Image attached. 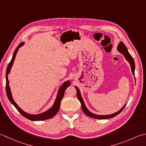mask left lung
Returning a JSON list of instances; mask_svg holds the SVG:
<instances>
[{
    "label": "left lung",
    "instance_id": "left-lung-1",
    "mask_svg": "<svg viewBox=\"0 0 146 146\" xmlns=\"http://www.w3.org/2000/svg\"><path fill=\"white\" fill-rule=\"evenodd\" d=\"M117 50L119 52H120L121 54H123L125 56V58L126 60L129 62V64H130V67H131V70H132V72L133 74V75H135V62L134 60H133V57L132 56L130 55V53L128 52V50L126 46L125 45L124 43L122 42V41H120V43L118 44V45L117 46ZM75 88L76 89V91H77V98H78V100H79L80 103L81 104V108L82 109V111H84V113L86 115H87L89 117H90L91 118H96V119H107V118H110L112 117H114L115 116H117V115H118L120 113V112H121V111L123 110V108H125V106H126V104L122 108H121L120 110L118 111L117 112L113 114H111V115H96V114H94L93 113L90 112V111L88 110V108H86V106L84 104V101H83L82 98L81 96V93H80V91L78 89V88L76 87L75 86Z\"/></svg>",
    "mask_w": 146,
    "mask_h": 146
}]
</instances>
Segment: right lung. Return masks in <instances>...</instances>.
Wrapping results in <instances>:
<instances>
[{
  "mask_svg": "<svg viewBox=\"0 0 146 146\" xmlns=\"http://www.w3.org/2000/svg\"><path fill=\"white\" fill-rule=\"evenodd\" d=\"M23 44H24V43L22 42V43H21L18 46H17V47L16 48V50H15V51L13 53V58H12L11 62H9V64L7 65V70H6V74H5V78H6V86H5V90H6L7 96L8 97V99L9 100V101L11 102V103L15 106V108L17 110V111H18L21 114L23 117H25V118H28L30 120H33V121H40V120H46V119H50V118H51L54 117V116L56 114V113L58 112L59 108H60L61 101L62 100V98H63V97H64V92H65V90H66V89L70 86V82L69 81H67L66 82H65L64 84L60 86V88H59V90H58V94H57V96H56L55 103H54V104H53V105L52 106V108L49 109L48 110H47L45 112H43V113H40L38 115L29 114V113H26L24 111H23L18 106H17V104L15 103V102L13 98V96H12L11 89H10L9 86L8 74L10 72L11 67H12V66H13V63H14V59H15V58H16V55L17 54V52L19 50V48H20L21 46H23Z\"/></svg>",
  "mask_w": 146,
  "mask_h": 146,
  "instance_id": "obj_1",
  "label": "right lung"
}]
</instances>
